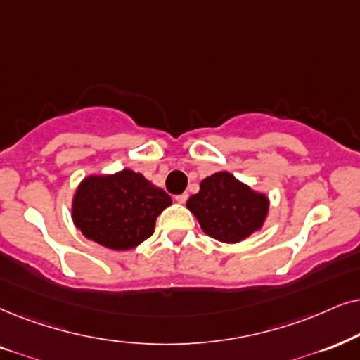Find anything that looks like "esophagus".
Wrapping results in <instances>:
<instances>
[{"instance_id":"34e87169","label":"esophagus","mask_w":360,"mask_h":360,"mask_svg":"<svg viewBox=\"0 0 360 360\" xmlns=\"http://www.w3.org/2000/svg\"><path fill=\"white\" fill-rule=\"evenodd\" d=\"M174 199H176V201H177V202H179V204H184L186 201H188V193H183V194H177Z\"/></svg>"}]
</instances>
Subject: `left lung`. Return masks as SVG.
<instances>
[{"label":"left lung","instance_id":"left-lung-1","mask_svg":"<svg viewBox=\"0 0 360 360\" xmlns=\"http://www.w3.org/2000/svg\"><path fill=\"white\" fill-rule=\"evenodd\" d=\"M199 188L188 199V209L207 236L236 244L262 227L269 211L266 194L256 193L226 171L202 179Z\"/></svg>","mask_w":360,"mask_h":360}]
</instances>
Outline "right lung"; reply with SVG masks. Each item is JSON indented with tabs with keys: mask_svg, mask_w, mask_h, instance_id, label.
Listing matches in <instances>:
<instances>
[{
	"mask_svg": "<svg viewBox=\"0 0 360 360\" xmlns=\"http://www.w3.org/2000/svg\"><path fill=\"white\" fill-rule=\"evenodd\" d=\"M172 201L139 172L88 176L72 198L75 226L94 243L127 251L151 238L156 217Z\"/></svg>",
	"mask_w": 360,
	"mask_h": 360,
	"instance_id": "obj_1",
	"label": "right lung"
}]
</instances>
